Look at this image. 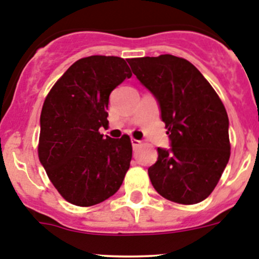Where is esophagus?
I'll use <instances>...</instances> for the list:
<instances>
[{
  "instance_id": "esophagus-1",
  "label": "esophagus",
  "mask_w": 259,
  "mask_h": 259,
  "mask_svg": "<svg viewBox=\"0 0 259 259\" xmlns=\"http://www.w3.org/2000/svg\"><path fill=\"white\" fill-rule=\"evenodd\" d=\"M141 144H142L141 141H138V139H134V138H133V139H132V146H133V148L137 149L138 147L141 146Z\"/></svg>"
}]
</instances>
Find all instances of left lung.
I'll use <instances>...</instances> for the list:
<instances>
[{
  "instance_id": "1",
  "label": "left lung",
  "mask_w": 259,
  "mask_h": 259,
  "mask_svg": "<svg viewBox=\"0 0 259 259\" xmlns=\"http://www.w3.org/2000/svg\"><path fill=\"white\" fill-rule=\"evenodd\" d=\"M127 62L156 98L170 139V148L158 147V158L148 168L152 185L172 202H202L230 158L229 117L221 100L188 60L161 55Z\"/></svg>"
}]
</instances>
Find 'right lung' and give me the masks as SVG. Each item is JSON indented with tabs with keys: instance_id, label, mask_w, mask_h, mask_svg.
<instances>
[{
	"instance_id": "right-lung-1",
	"label": "right lung",
	"mask_w": 259,
	"mask_h": 259,
	"mask_svg": "<svg viewBox=\"0 0 259 259\" xmlns=\"http://www.w3.org/2000/svg\"><path fill=\"white\" fill-rule=\"evenodd\" d=\"M132 78L116 56L80 59L52 87L40 113L38 156L57 192L75 206L103 202L121 187L133 156L127 135L101 134L110 94Z\"/></svg>"
}]
</instances>
